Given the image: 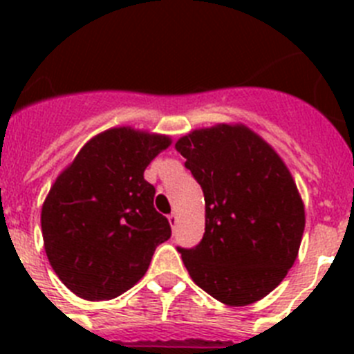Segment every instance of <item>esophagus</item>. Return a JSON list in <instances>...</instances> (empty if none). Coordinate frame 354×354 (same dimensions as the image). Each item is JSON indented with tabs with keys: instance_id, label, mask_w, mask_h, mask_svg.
Wrapping results in <instances>:
<instances>
[{
	"instance_id": "esophagus-1",
	"label": "esophagus",
	"mask_w": 354,
	"mask_h": 354,
	"mask_svg": "<svg viewBox=\"0 0 354 354\" xmlns=\"http://www.w3.org/2000/svg\"><path fill=\"white\" fill-rule=\"evenodd\" d=\"M177 220H179L177 212H171V214H168V221H170L171 227H175V225H177Z\"/></svg>"
}]
</instances>
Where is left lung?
Wrapping results in <instances>:
<instances>
[{"instance_id":"left-lung-1","label":"left lung","mask_w":354,"mask_h":354,"mask_svg":"<svg viewBox=\"0 0 354 354\" xmlns=\"http://www.w3.org/2000/svg\"><path fill=\"white\" fill-rule=\"evenodd\" d=\"M205 198V232L177 248L193 282L230 306L259 301L298 257L305 207L286 162L248 127L218 124L175 143Z\"/></svg>"}]
</instances>
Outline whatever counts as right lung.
Masks as SVG:
<instances>
[{
    "label": "right lung",
    "instance_id": "right-lung-1",
    "mask_svg": "<svg viewBox=\"0 0 354 354\" xmlns=\"http://www.w3.org/2000/svg\"><path fill=\"white\" fill-rule=\"evenodd\" d=\"M168 136L113 127L84 143L58 175L42 205L44 248L62 282L90 301L126 292L147 273L156 248L170 239L143 179Z\"/></svg>",
    "mask_w": 354,
    "mask_h": 354
}]
</instances>
